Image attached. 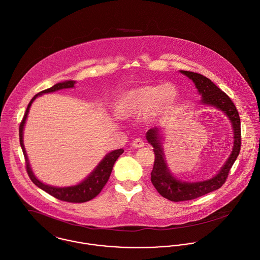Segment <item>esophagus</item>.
I'll return each instance as SVG.
<instances>
[{"mask_svg": "<svg viewBox=\"0 0 260 260\" xmlns=\"http://www.w3.org/2000/svg\"><path fill=\"white\" fill-rule=\"evenodd\" d=\"M132 146L135 148H140L144 146V141L141 138H136L133 142H132Z\"/></svg>", "mask_w": 260, "mask_h": 260, "instance_id": "1", "label": "esophagus"}]
</instances>
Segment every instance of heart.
<instances>
[{
	"label": "heart",
	"mask_w": 260,
	"mask_h": 260,
	"mask_svg": "<svg viewBox=\"0 0 260 260\" xmlns=\"http://www.w3.org/2000/svg\"><path fill=\"white\" fill-rule=\"evenodd\" d=\"M177 90L171 84L149 85L128 90L118 103L122 117H135L150 111V117L167 115L177 101Z\"/></svg>",
	"instance_id": "b5f03b06"
}]
</instances>
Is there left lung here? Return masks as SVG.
I'll list each match as a JSON object with an SVG mask.
<instances>
[{
	"mask_svg": "<svg viewBox=\"0 0 260 260\" xmlns=\"http://www.w3.org/2000/svg\"><path fill=\"white\" fill-rule=\"evenodd\" d=\"M180 73L188 77L194 83L199 92L202 94L204 104L215 106L216 108L226 113L232 122L235 140L233 151L230 157L220 173L215 177L205 181L184 182L175 179L168 170L160 145L158 129L154 128L148 130L146 133V138L148 142L153 146L154 151V165L151 172V182L164 198L173 202L190 201L220 188L225 183L230 170L234 165L237 156L239 155L241 148L240 117L234 103L229 98V95L217 87L210 79L204 77L203 75L187 71H180Z\"/></svg>",
	"mask_w": 260,
	"mask_h": 260,
	"instance_id": "left-lung-1",
	"label": "left lung"
}]
</instances>
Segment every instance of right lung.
Masks as SVG:
<instances>
[{"label":"right lung","instance_id":"add662e5","mask_svg":"<svg viewBox=\"0 0 260 260\" xmlns=\"http://www.w3.org/2000/svg\"><path fill=\"white\" fill-rule=\"evenodd\" d=\"M76 82L74 81H69V82H64V83H59L54 85L53 87L46 88L44 90H41L40 92H38L37 94H35L32 100L30 101V103L27 106L26 112L24 114V117L20 123L19 126V139H20V145L22 147V151L25 157V165H26V171L30 177V179L33 181L34 184H36L38 187H40L41 189H43L44 191L48 192L50 196L63 201V202H69V203H85L91 199H93L94 197H96L101 190L103 189V187L105 186V184L107 183L114 164L116 162V160L118 159V157L124 152L123 149H117L114 150L110 153H108L105 158L100 162V165L96 167V169L90 173L87 178L81 182L78 185L75 186H69V187H55V186H50L47 184L42 183L40 180H38L35 175L32 173L31 169H30V165L27 158V154L24 148V144H23V128H24V124L30 109V106L32 104V102L36 99V96H38L39 94L45 93V92H51V91H55L61 88H69V87H74Z\"/></svg>","mask_w":260,"mask_h":260}]
</instances>
